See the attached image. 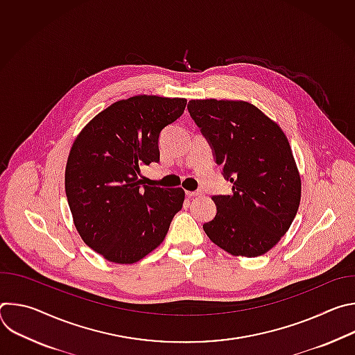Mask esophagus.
<instances>
[{
	"instance_id": "34e87169",
	"label": "esophagus",
	"mask_w": 355,
	"mask_h": 355,
	"mask_svg": "<svg viewBox=\"0 0 355 355\" xmlns=\"http://www.w3.org/2000/svg\"><path fill=\"white\" fill-rule=\"evenodd\" d=\"M188 196H199L202 195V191H187Z\"/></svg>"
}]
</instances>
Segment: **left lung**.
<instances>
[{
	"label": "left lung",
	"instance_id": "1",
	"mask_svg": "<svg viewBox=\"0 0 355 355\" xmlns=\"http://www.w3.org/2000/svg\"><path fill=\"white\" fill-rule=\"evenodd\" d=\"M188 111L230 182L212 196L207 236L232 256L259 257L291 227L300 202V175L289 141L256 105L233 99H191Z\"/></svg>",
	"mask_w": 355,
	"mask_h": 355
}]
</instances>
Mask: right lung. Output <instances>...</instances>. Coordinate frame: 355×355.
<instances>
[{
	"mask_svg": "<svg viewBox=\"0 0 355 355\" xmlns=\"http://www.w3.org/2000/svg\"><path fill=\"white\" fill-rule=\"evenodd\" d=\"M185 98L135 95L94 116L78 133L64 187L74 226L98 254L133 264L157 248L182 208V188L143 185L141 167L160 160V132L177 121Z\"/></svg>",
	"mask_w": 355,
	"mask_h": 355,
	"instance_id": "obj_1",
	"label": "right lung"
}]
</instances>
